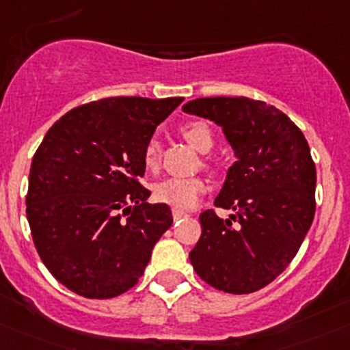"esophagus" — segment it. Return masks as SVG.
Here are the masks:
<instances>
[{"instance_id": "obj_1", "label": "esophagus", "mask_w": 350, "mask_h": 350, "mask_svg": "<svg viewBox=\"0 0 350 350\" xmlns=\"http://www.w3.org/2000/svg\"><path fill=\"white\" fill-rule=\"evenodd\" d=\"M172 215H173V219H175V221H178V219H182V218H185V216H189L187 213L182 211V209H177V208L172 209Z\"/></svg>"}]
</instances>
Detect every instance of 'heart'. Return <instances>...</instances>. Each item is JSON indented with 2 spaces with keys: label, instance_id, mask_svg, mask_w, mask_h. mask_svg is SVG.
Segmentation results:
<instances>
[{
  "label": "heart",
  "instance_id": "heart-1",
  "mask_svg": "<svg viewBox=\"0 0 350 350\" xmlns=\"http://www.w3.org/2000/svg\"><path fill=\"white\" fill-rule=\"evenodd\" d=\"M180 134L189 146L199 152H208L213 148V131L206 122L185 123L180 129ZM142 161L148 170H154L159 161V142L156 139L146 144L142 152ZM209 185L202 177L192 178H165L154 185V198L159 202L173 206L177 209H191L199 202V199L208 192Z\"/></svg>",
  "mask_w": 350,
  "mask_h": 350
}]
</instances>
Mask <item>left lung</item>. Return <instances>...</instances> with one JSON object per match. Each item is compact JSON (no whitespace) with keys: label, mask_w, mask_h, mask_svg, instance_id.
Masks as SVG:
<instances>
[{"label":"left lung","mask_w":350,"mask_h":350,"mask_svg":"<svg viewBox=\"0 0 350 350\" xmlns=\"http://www.w3.org/2000/svg\"><path fill=\"white\" fill-rule=\"evenodd\" d=\"M182 109L221 127L237 158L215 199L232 215L201 213L202 234L189 259L211 287L251 294L287 268L311 227L316 166L309 144L285 113L265 101L199 98Z\"/></svg>","instance_id":"left-lung-1"}]
</instances>
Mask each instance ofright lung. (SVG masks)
I'll return each mask as SVG.
<instances>
[{
  "label": "right lung",
  "instance_id": "obj_1",
  "mask_svg": "<svg viewBox=\"0 0 350 350\" xmlns=\"http://www.w3.org/2000/svg\"><path fill=\"white\" fill-rule=\"evenodd\" d=\"M184 98H106L77 106L48 131L32 158L27 219L46 268L89 299L127 292L172 227L165 202L139 184L142 152Z\"/></svg>",
  "mask_w": 350,
  "mask_h": 350
}]
</instances>
